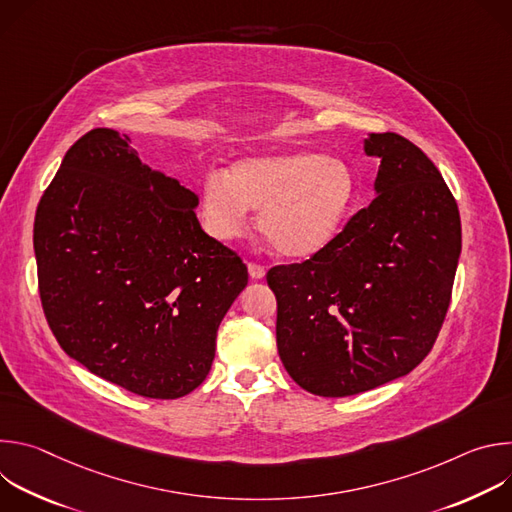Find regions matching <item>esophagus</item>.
<instances>
[{
	"instance_id": "obj_1",
	"label": "esophagus",
	"mask_w": 512,
	"mask_h": 512,
	"mask_svg": "<svg viewBox=\"0 0 512 512\" xmlns=\"http://www.w3.org/2000/svg\"><path fill=\"white\" fill-rule=\"evenodd\" d=\"M247 269H249L251 279H255V281L265 277V267H261V265H257V263H249V265H247Z\"/></svg>"
}]
</instances>
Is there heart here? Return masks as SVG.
<instances>
[{"mask_svg": "<svg viewBox=\"0 0 512 512\" xmlns=\"http://www.w3.org/2000/svg\"><path fill=\"white\" fill-rule=\"evenodd\" d=\"M354 196V174L340 158L273 152L237 160L227 176L208 174L200 218L212 239L231 243L245 235L249 210H257V227L279 255L310 259L338 237Z\"/></svg>", "mask_w": 512, "mask_h": 512, "instance_id": "1", "label": "heart"}]
</instances>
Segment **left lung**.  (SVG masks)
Instances as JSON below:
<instances>
[{"label": "left lung", "instance_id": "left-lung-1", "mask_svg": "<svg viewBox=\"0 0 512 512\" xmlns=\"http://www.w3.org/2000/svg\"><path fill=\"white\" fill-rule=\"evenodd\" d=\"M375 200L304 263L269 269L285 371L320 397L409 375L446 318L462 251L458 204L440 170L397 133H369Z\"/></svg>", "mask_w": 512, "mask_h": 512}]
</instances>
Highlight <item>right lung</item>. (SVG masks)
<instances>
[{
	"label": "right lung",
	"mask_w": 512,
	"mask_h": 512,
	"mask_svg": "<svg viewBox=\"0 0 512 512\" xmlns=\"http://www.w3.org/2000/svg\"><path fill=\"white\" fill-rule=\"evenodd\" d=\"M99 127L66 152L40 198V298L60 348L93 375L178 399L210 373L216 330L249 281L208 237L198 196Z\"/></svg>",
	"instance_id": "add662e5"
}]
</instances>
